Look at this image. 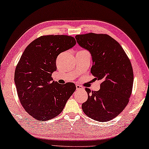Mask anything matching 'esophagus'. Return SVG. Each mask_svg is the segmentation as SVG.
Instances as JSON below:
<instances>
[{"label": "esophagus", "mask_w": 149, "mask_h": 149, "mask_svg": "<svg viewBox=\"0 0 149 149\" xmlns=\"http://www.w3.org/2000/svg\"><path fill=\"white\" fill-rule=\"evenodd\" d=\"M81 89H83V87L82 86L79 85H76V90H81Z\"/></svg>", "instance_id": "1"}]
</instances>
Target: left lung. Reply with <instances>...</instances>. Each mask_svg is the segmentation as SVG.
<instances>
[{"label":"left lung","mask_w":149,"mask_h":149,"mask_svg":"<svg viewBox=\"0 0 149 149\" xmlns=\"http://www.w3.org/2000/svg\"><path fill=\"white\" fill-rule=\"evenodd\" d=\"M75 39L91 54V72L94 79L102 81L98 91L85 88L88 99L82 104V109L92 119L109 121L129 102L134 83L130 61L121 45L107 34L91 32L76 35Z\"/></svg>","instance_id":"left-lung-1"}]
</instances>
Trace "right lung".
<instances>
[{"label":"right lung","instance_id":"1","mask_svg":"<svg viewBox=\"0 0 149 149\" xmlns=\"http://www.w3.org/2000/svg\"><path fill=\"white\" fill-rule=\"evenodd\" d=\"M76 44L67 35L42 36L30 44L16 66L14 81L24 109L36 120L45 121L63 111L76 89L75 84H59L51 77L58 55Z\"/></svg>","mask_w":149,"mask_h":149}]
</instances>
